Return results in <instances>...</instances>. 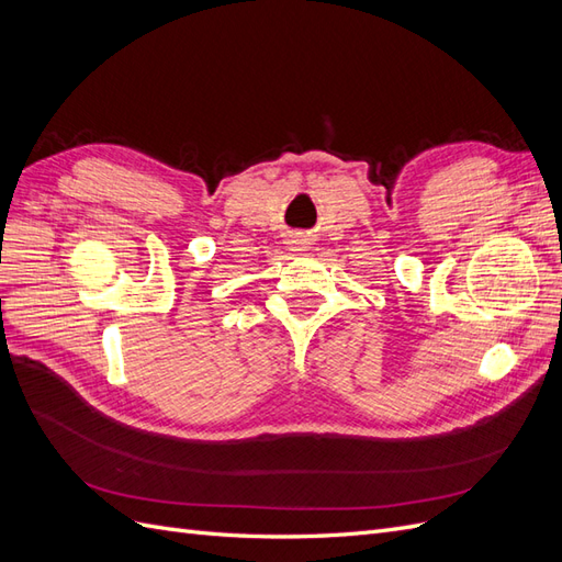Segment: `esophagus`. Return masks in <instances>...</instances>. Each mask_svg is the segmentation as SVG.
<instances>
[{
	"mask_svg": "<svg viewBox=\"0 0 562 562\" xmlns=\"http://www.w3.org/2000/svg\"><path fill=\"white\" fill-rule=\"evenodd\" d=\"M285 244L291 246L293 250H307L312 239H310V234H304V232H291V234H288Z\"/></svg>",
	"mask_w": 562,
	"mask_h": 562,
	"instance_id": "34e87169",
	"label": "esophagus"
}]
</instances>
